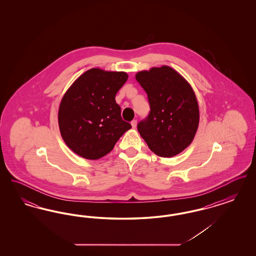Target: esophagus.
<instances>
[{
	"label": "esophagus",
	"mask_w": 256,
	"mask_h": 256,
	"mask_svg": "<svg viewBox=\"0 0 256 256\" xmlns=\"http://www.w3.org/2000/svg\"><path fill=\"white\" fill-rule=\"evenodd\" d=\"M136 126H137V121L136 120H134V121H132V126L135 128H136Z\"/></svg>",
	"instance_id": "34e87169"
}]
</instances>
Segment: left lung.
<instances>
[{
    "mask_svg": "<svg viewBox=\"0 0 256 256\" xmlns=\"http://www.w3.org/2000/svg\"><path fill=\"white\" fill-rule=\"evenodd\" d=\"M148 95L150 111L137 128L156 156L180 154L195 137L200 111L195 93L182 74L169 66L154 67L135 76Z\"/></svg>",
    "mask_w": 256,
    "mask_h": 256,
    "instance_id": "1",
    "label": "left lung"
}]
</instances>
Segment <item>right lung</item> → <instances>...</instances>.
Instances as JSON below:
<instances>
[{
	"label": "right lung",
	"mask_w": 256,
	"mask_h": 256,
	"mask_svg": "<svg viewBox=\"0 0 256 256\" xmlns=\"http://www.w3.org/2000/svg\"><path fill=\"white\" fill-rule=\"evenodd\" d=\"M128 78L124 72L93 68L78 76L64 94L58 124L64 142L74 154L86 159L100 158L132 128L122 120L115 100Z\"/></svg>",
	"instance_id": "add662e5"
}]
</instances>
